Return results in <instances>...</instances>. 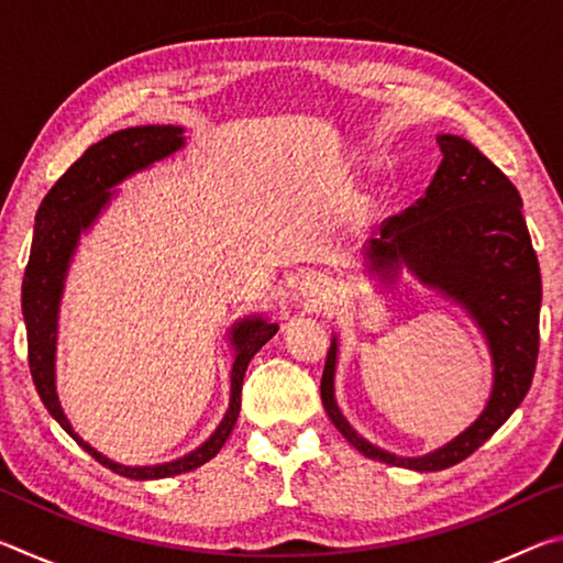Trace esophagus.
Masks as SVG:
<instances>
[{
  "label": "esophagus",
  "instance_id": "obj_1",
  "mask_svg": "<svg viewBox=\"0 0 563 563\" xmlns=\"http://www.w3.org/2000/svg\"><path fill=\"white\" fill-rule=\"evenodd\" d=\"M330 288H332V280H330V275H325V273H308V275H302V280H300V285H298V290H300V295L308 302H312V305H322L328 300V295H330Z\"/></svg>",
  "mask_w": 563,
  "mask_h": 563
}]
</instances>
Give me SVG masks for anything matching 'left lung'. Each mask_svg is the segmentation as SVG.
<instances>
[{
    "mask_svg": "<svg viewBox=\"0 0 563 563\" xmlns=\"http://www.w3.org/2000/svg\"><path fill=\"white\" fill-rule=\"evenodd\" d=\"M437 144L444 158L424 198L387 218L367 255L387 280L405 263L419 280L472 312L494 357L489 405L454 442L409 460L365 442L342 417L332 395L335 340L320 383L328 417L357 452L417 472L446 470L479 450L527 397L539 357L541 273L519 190L466 139L442 133Z\"/></svg>",
    "mask_w": 563,
    "mask_h": 563,
    "instance_id": "left-lung-1",
    "label": "left lung"
}]
</instances>
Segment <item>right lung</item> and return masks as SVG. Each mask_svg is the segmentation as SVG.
Instances as JSON below:
<instances>
[{"mask_svg": "<svg viewBox=\"0 0 563 563\" xmlns=\"http://www.w3.org/2000/svg\"><path fill=\"white\" fill-rule=\"evenodd\" d=\"M180 133H184V129L178 126L123 129L84 151V156L74 161L69 170L52 186L49 194L44 196L40 211H36L32 253L22 283V312L26 322V345H30V369L44 407L93 460L109 466L111 472L129 476V479H164V476L184 474L213 460L228 437H231L238 412H241V389L247 362L278 332L275 322L263 318L243 320L233 328L231 340L235 347V362L231 373V407H228L223 422L211 440L176 462L156 466H123L111 462L84 442L62 412L54 387L56 312H59L66 268H69L76 241H79L81 231H87L93 223L101 208L109 203V188L126 176L136 174V170L151 166L154 161L178 151L184 146Z\"/></svg>", "mask_w": 563, "mask_h": 563, "instance_id": "1", "label": "right lung"}]
</instances>
